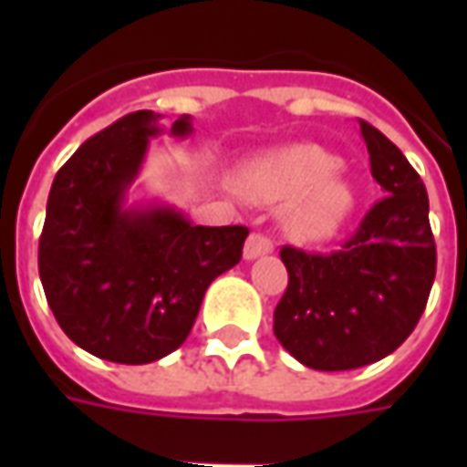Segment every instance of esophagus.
Returning a JSON list of instances; mask_svg holds the SVG:
<instances>
[{
  "label": "esophagus",
  "mask_w": 467,
  "mask_h": 467,
  "mask_svg": "<svg viewBox=\"0 0 467 467\" xmlns=\"http://www.w3.org/2000/svg\"><path fill=\"white\" fill-rule=\"evenodd\" d=\"M275 250V244L270 237H265L260 233H253L244 243V260H254V257H263V254H270Z\"/></svg>",
  "instance_id": "34e87169"
}]
</instances>
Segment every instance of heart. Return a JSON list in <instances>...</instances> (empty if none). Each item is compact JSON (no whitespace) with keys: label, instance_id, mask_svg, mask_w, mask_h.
Instances as JSON below:
<instances>
[{"label":"heart","instance_id":"heart-1","mask_svg":"<svg viewBox=\"0 0 467 467\" xmlns=\"http://www.w3.org/2000/svg\"><path fill=\"white\" fill-rule=\"evenodd\" d=\"M254 202H283V224L300 243H323L340 233L358 204L355 184L337 157L313 142L285 144L254 157L240 172Z\"/></svg>","mask_w":467,"mask_h":467}]
</instances>
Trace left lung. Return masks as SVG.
<instances>
[{
  "label": "left lung",
  "mask_w": 467,
  "mask_h": 467,
  "mask_svg": "<svg viewBox=\"0 0 467 467\" xmlns=\"http://www.w3.org/2000/svg\"><path fill=\"white\" fill-rule=\"evenodd\" d=\"M380 202L330 254L283 247L290 283L275 337L313 370H355L398 350L420 320L435 280L428 192L405 154L360 119Z\"/></svg>",
  "instance_id": "1"
}]
</instances>
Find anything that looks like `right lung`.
<instances>
[{"label": "right lung", "instance_id": "right-lung-1", "mask_svg": "<svg viewBox=\"0 0 467 467\" xmlns=\"http://www.w3.org/2000/svg\"><path fill=\"white\" fill-rule=\"evenodd\" d=\"M162 115L130 112L57 172L39 277L67 337L102 360L144 365L177 350L207 287L240 263L247 227L192 224L170 204H124ZM170 134H192L182 115Z\"/></svg>", "mask_w": 467, "mask_h": 467}]
</instances>
